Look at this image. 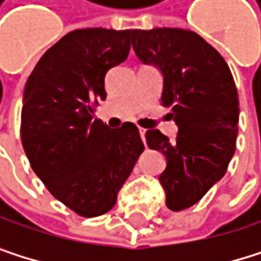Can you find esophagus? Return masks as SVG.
I'll return each mask as SVG.
<instances>
[{
  "instance_id": "1",
  "label": "esophagus",
  "mask_w": 261,
  "mask_h": 261,
  "mask_svg": "<svg viewBox=\"0 0 261 261\" xmlns=\"http://www.w3.org/2000/svg\"><path fill=\"white\" fill-rule=\"evenodd\" d=\"M138 130H140V135H141V140L145 141V138H146V132H148V129H145V127H138Z\"/></svg>"
}]
</instances>
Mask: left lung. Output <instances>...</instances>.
I'll return each mask as SVG.
<instances>
[{"mask_svg":"<svg viewBox=\"0 0 261 261\" xmlns=\"http://www.w3.org/2000/svg\"><path fill=\"white\" fill-rule=\"evenodd\" d=\"M132 46L140 60L163 73L162 104L171 109L179 132L169 141L160 130H148L146 141L166 157L159 180L166 207L180 212L227 171L238 134L237 85L223 56L190 29H135Z\"/></svg>","mask_w":261,"mask_h":261,"instance_id":"8db88e82","label":"left lung"}]
</instances>
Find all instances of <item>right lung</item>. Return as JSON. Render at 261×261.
I'll return each mask as SVG.
<instances>
[{
	"instance_id": "1",
	"label": "right lung",
	"mask_w": 261,
	"mask_h": 261,
	"mask_svg": "<svg viewBox=\"0 0 261 261\" xmlns=\"http://www.w3.org/2000/svg\"><path fill=\"white\" fill-rule=\"evenodd\" d=\"M132 31L76 29L37 62L23 96L20 135L34 173L76 215L107 213L145 151L138 127L93 118L107 71L124 62Z\"/></svg>"
}]
</instances>
